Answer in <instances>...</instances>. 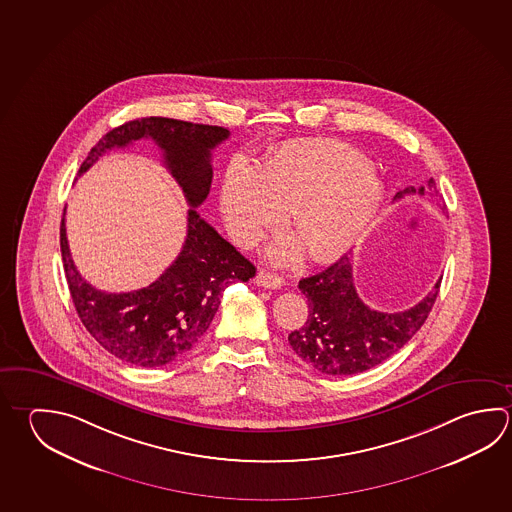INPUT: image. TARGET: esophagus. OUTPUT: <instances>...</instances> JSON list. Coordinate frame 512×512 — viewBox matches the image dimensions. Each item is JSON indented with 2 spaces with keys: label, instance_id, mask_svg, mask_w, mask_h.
Returning a JSON list of instances; mask_svg holds the SVG:
<instances>
[{
  "label": "esophagus",
  "instance_id": "esophagus-1",
  "mask_svg": "<svg viewBox=\"0 0 512 512\" xmlns=\"http://www.w3.org/2000/svg\"><path fill=\"white\" fill-rule=\"evenodd\" d=\"M256 283L263 287V289H281L283 278L278 276V274H274V272H269V270H260L258 276H256Z\"/></svg>",
  "mask_w": 512,
  "mask_h": 512
}]
</instances>
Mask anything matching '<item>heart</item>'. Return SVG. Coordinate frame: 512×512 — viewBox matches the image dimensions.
<instances>
[{
	"instance_id": "heart-1",
	"label": "heart",
	"mask_w": 512,
	"mask_h": 512,
	"mask_svg": "<svg viewBox=\"0 0 512 512\" xmlns=\"http://www.w3.org/2000/svg\"><path fill=\"white\" fill-rule=\"evenodd\" d=\"M381 200V178L372 164L335 140H292L261 169L236 158L223 177V218L236 242L251 247L290 209V227L316 261L348 251L372 223ZM298 252V242L272 247L279 261L294 260Z\"/></svg>"
}]
</instances>
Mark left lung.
Wrapping results in <instances>:
<instances>
[{"instance_id": "left-lung-1", "label": "left lung", "mask_w": 512, "mask_h": 512, "mask_svg": "<svg viewBox=\"0 0 512 512\" xmlns=\"http://www.w3.org/2000/svg\"><path fill=\"white\" fill-rule=\"evenodd\" d=\"M435 180L429 178L433 191ZM426 195V189L406 187L404 195ZM308 299L305 325L290 332L292 350L305 363L326 375L366 372L397 354L428 319L440 289V279L419 305L404 312L386 314L364 305L352 278L350 252L316 276L299 281Z\"/></svg>"}]
</instances>
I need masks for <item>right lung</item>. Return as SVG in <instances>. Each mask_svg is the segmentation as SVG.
<instances>
[{
	"label": "right lung",
	"mask_w": 512,
	"mask_h": 512,
	"mask_svg": "<svg viewBox=\"0 0 512 512\" xmlns=\"http://www.w3.org/2000/svg\"><path fill=\"white\" fill-rule=\"evenodd\" d=\"M227 137L229 130L220 126L144 117L108 131L81 164L79 175L110 149L124 148L133 140H155L191 205L186 242L177 260L149 287L122 294L97 290L79 274L68 249L65 216L61 220L63 267L75 310L93 339L124 363L157 368L187 354L211 325L223 290L256 274L251 261L195 209L211 189V151Z\"/></svg>",
	"instance_id": "1"
}]
</instances>
